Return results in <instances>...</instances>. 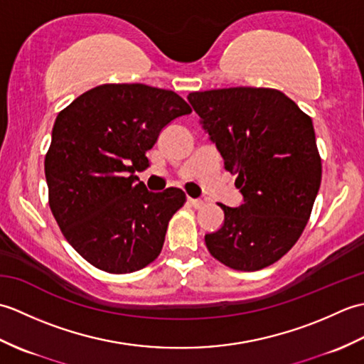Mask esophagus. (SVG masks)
<instances>
[{
    "mask_svg": "<svg viewBox=\"0 0 364 364\" xmlns=\"http://www.w3.org/2000/svg\"><path fill=\"white\" fill-rule=\"evenodd\" d=\"M189 203L194 208H202L205 205V202L202 198H189Z\"/></svg>",
    "mask_w": 364,
    "mask_h": 364,
    "instance_id": "34e87169",
    "label": "esophagus"
}]
</instances>
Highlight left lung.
Listing matches in <instances>:
<instances>
[{
  "label": "left lung",
  "mask_w": 364,
  "mask_h": 364,
  "mask_svg": "<svg viewBox=\"0 0 364 364\" xmlns=\"http://www.w3.org/2000/svg\"><path fill=\"white\" fill-rule=\"evenodd\" d=\"M188 100L244 197L237 208L219 205L225 220L205 236L208 250L244 272L274 264L304 233L321 186L311 117L267 87L192 92Z\"/></svg>",
  "instance_id": "1"
}]
</instances>
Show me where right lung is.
I'll return each instance as SVG.
<instances>
[{
	"mask_svg": "<svg viewBox=\"0 0 364 364\" xmlns=\"http://www.w3.org/2000/svg\"><path fill=\"white\" fill-rule=\"evenodd\" d=\"M172 90L103 84L60 111L45 156L51 213L73 249L109 274H131L158 258L181 189L149 192L136 172L170 122L191 114Z\"/></svg>",
	"mask_w": 364,
	"mask_h": 364,
	"instance_id": "1",
	"label": "right lung"
}]
</instances>
